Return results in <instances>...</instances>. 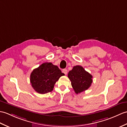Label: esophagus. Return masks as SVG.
<instances>
[{"label":"esophagus","mask_w":127,"mask_h":127,"mask_svg":"<svg viewBox=\"0 0 127 127\" xmlns=\"http://www.w3.org/2000/svg\"><path fill=\"white\" fill-rule=\"evenodd\" d=\"M62 72L64 73L65 75H66L67 74V70L66 69H63V71H62Z\"/></svg>","instance_id":"1"}]
</instances>
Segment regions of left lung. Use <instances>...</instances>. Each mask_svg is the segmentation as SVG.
I'll use <instances>...</instances> for the list:
<instances>
[{"label": "left lung", "mask_w": 127, "mask_h": 127, "mask_svg": "<svg viewBox=\"0 0 127 127\" xmlns=\"http://www.w3.org/2000/svg\"><path fill=\"white\" fill-rule=\"evenodd\" d=\"M67 77L76 94H79L87 90L93 82V76L86 71L83 67L76 65L68 73Z\"/></svg>", "instance_id": "obj_1"}]
</instances>
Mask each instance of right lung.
Listing matches in <instances>:
<instances>
[{
  "label": "right lung",
  "mask_w": 127,
  "mask_h": 127,
  "mask_svg": "<svg viewBox=\"0 0 127 127\" xmlns=\"http://www.w3.org/2000/svg\"><path fill=\"white\" fill-rule=\"evenodd\" d=\"M64 75V73L62 72L57 66L46 62L32 71L30 82L36 92L44 94L52 91L56 82Z\"/></svg>",
  "instance_id": "obj_1"
}]
</instances>
